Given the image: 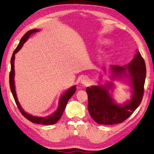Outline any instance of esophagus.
Returning <instances> with one entry per match:
<instances>
[{
    "label": "esophagus",
    "mask_w": 154,
    "mask_h": 154,
    "mask_svg": "<svg viewBox=\"0 0 154 154\" xmlns=\"http://www.w3.org/2000/svg\"><path fill=\"white\" fill-rule=\"evenodd\" d=\"M81 83L84 85H87L90 83V79H89V77H88L87 76L82 77L81 80Z\"/></svg>",
    "instance_id": "esophagus-1"
}]
</instances>
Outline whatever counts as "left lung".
<instances>
[{"label": "left lung", "mask_w": 154, "mask_h": 154, "mask_svg": "<svg viewBox=\"0 0 154 154\" xmlns=\"http://www.w3.org/2000/svg\"><path fill=\"white\" fill-rule=\"evenodd\" d=\"M113 76L130 77V82L133 88V96L129 102L124 105H117L113 101L108 87L92 86L86 89L88 95V110L92 119L100 125H114L121 123L129 117L140 104L144 95V83L146 75V64L140 52L135 54L131 62L121 67L112 66ZM129 73L126 75V71Z\"/></svg>", "instance_id": "1"}]
</instances>
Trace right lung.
<instances>
[{
    "label": "right lung",
    "mask_w": 154,
    "mask_h": 154,
    "mask_svg": "<svg viewBox=\"0 0 154 154\" xmlns=\"http://www.w3.org/2000/svg\"><path fill=\"white\" fill-rule=\"evenodd\" d=\"M38 31V30H37V29H32L30 31H28L27 33L22 37V38H21L19 45H17V48H16L15 51H14L12 56L11 58V62H10V63H11V70H10V72L9 82H10V89H11L14 100H15L16 105L17 106V108H18L21 113L22 114V115L26 117L27 119L30 121L32 123H37V124H42V125H49L56 123L57 121H58L60 119L61 117H62L64 110H65L67 102H68L69 98L74 94V93L76 91V87L75 86H73V87L70 88L69 90L60 98V101H59L58 108L57 109V110L54 113L50 116H48L46 117H39L37 116H33L27 113L26 112H24L23 109L21 108L20 103L18 100H17V98L16 90H15V85H14V58H15V54L20 51L21 48L22 47L24 42L27 40V38L30 37V35L35 33Z\"/></svg>",
    "instance_id": "obj_1"
}]
</instances>
